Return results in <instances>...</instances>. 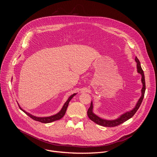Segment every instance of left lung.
I'll list each match as a JSON object with an SVG mask.
<instances>
[{
  "mask_svg": "<svg viewBox=\"0 0 157 157\" xmlns=\"http://www.w3.org/2000/svg\"><path fill=\"white\" fill-rule=\"evenodd\" d=\"M136 63H137V72L139 73H140L142 75V82L143 84V87L141 90L142 92V96L140 98V99H139L136 105L135 106L132 110L127 112V113L122 114L119 118H117V119H114V120H105V119H103L100 118L99 117H98V116H96L95 114L93 113V102L91 101V105L90 107H89L87 110V116L89 117V118L92 121L94 122L96 124L104 126V127H116L117 125H119L120 124L124 123V122L127 121V120H128L129 119H130L131 117H132L133 116V115L136 113V112L137 111V110L139 109V107L140 106L142 102L143 101L144 97V94H145V76H144V71L142 70V68H141V65H140V63L139 60V59L136 57L135 59Z\"/></svg>",
  "mask_w": 157,
  "mask_h": 157,
  "instance_id": "8db88e82",
  "label": "left lung"
}]
</instances>
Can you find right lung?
I'll use <instances>...</instances> for the list:
<instances>
[{
  "mask_svg": "<svg viewBox=\"0 0 157 157\" xmlns=\"http://www.w3.org/2000/svg\"><path fill=\"white\" fill-rule=\"evenodd\" d=\"M76 94L75 93V94H72L71 96H70V98L68 99V100H67L66 102L64 103V104L63 105L62 109H61V110L58 113L56 114L55 115L50 116V117H36V116H33V115H32L31 114L27 113V112H26V111L24 110V109H22L20 107L19 104H18V105L20 109L22 111L24 112V113H25L27 116H29L30 117H31L32 119H33V120H35V121H36L40 122H41V123H45V124H47V123H50V122H54V121H58V120L61 119L64 116L65 113H66V109H67V107H68V104H69L70 101L71 100V99H72Z\"/></svg>",
  "mask_w": 157,
  "mask_h": 157,
  "instance_id": "1",
  "label": "right lung"
}]
</instances>
